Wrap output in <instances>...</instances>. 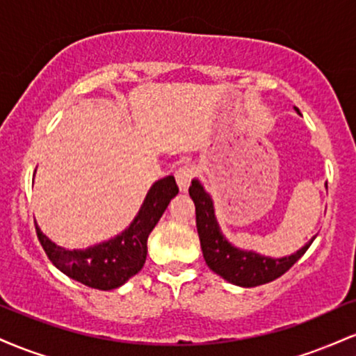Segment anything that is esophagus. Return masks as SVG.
Returning <instances> with one entry per match:
<instances>
[{"mask_svg":"<svg viewBox=\"0 0 356 356\" xmlns=\"http://www.w3.org/2000/svg\"><path fill=\"white\" fill-rule=\"evenodd\" d=\"M194 175H195V170L191 164L179 167V169L175 170V181H177V184H179V189L181 191L189 189L191 181L194 179Z\"/></svg>","mask_w":356,"mask_h":356,"instance_id":"34e87169","label":"esophagus"}]
</instances>
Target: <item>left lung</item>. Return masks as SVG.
I'll return each instance as SVG.
<instances>
[{"label":"left lung","mask_w":356,"mask_h":356,"mask_svg":"<svg viewBox=\"0 0 356 356\" xmlns=\"http://www.w3.org/2000/svg\"><path fill=\"white\" fill-rule=\"evenodd\" d=\"M189 195L195 206V226H197L204 259L216 275L232 284L252 288V286L271 283L283 276L305 254L314 239L313 238L295 254L281 257V259L241 251V249L231 246L226 238L220 234L211 197L204 192L202 186L197 181H192Z\"/></svg>","instance_id":"1"}]
</instances>
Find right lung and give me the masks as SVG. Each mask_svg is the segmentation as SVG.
<instances>
[{"label":"right lung","mask_w":356,"mask_h":356,"mask_svg":"<svg viewBox=\"0 0 356 356\" xmlns=\"http://www.w3.org/2000/svg\"><path fill=\"white\" fill-rule=\"evenodd\" d=\"M177 192L179 187L172 175L155 182L129 229L108 243L85 251H70L56 246L43 234L38 224H35L36 236L47 256L61 273L90 288L102 289V291L115 289L129 277L137 275L144 266L147 238Z\"/></svg>","instance_id":"obj_1"}]
</instances>
